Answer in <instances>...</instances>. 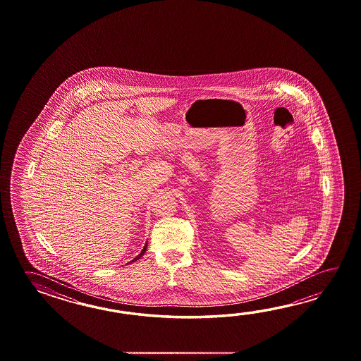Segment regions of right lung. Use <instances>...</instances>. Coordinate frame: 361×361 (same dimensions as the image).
<instances>
[{
    "label": "right lung",
    "instance_id": "right-lung-1",
    "mask_svg": "<svg viewBox=\"0 0 361 361\" xmlns=\"http://www.w3.org/2000/svg\"><path fill=\"white\" fill-rule=\"evenodd\" d=\"M146 250H147V245H145V247H143V250H142V252H140V254H139V255H137V257H135V258H134V259H133V261H131V262L138 261L139 258H140V257H142V255H143V254H145V252H146Z\"/></svg>",
    "mask_w": 361,
    "mask_h": 361
}]
</instances>
